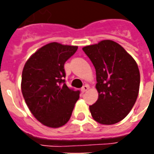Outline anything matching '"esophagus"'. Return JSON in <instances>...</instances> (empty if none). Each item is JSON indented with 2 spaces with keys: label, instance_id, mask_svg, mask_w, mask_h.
Listing matches in <instances>:
<instances>
[{
  "label": "esophagus",
  "instance_id": "34e87169",
  "mask_svg": "<svg viewBox=\"0 0 154 154\" xmlns=\"http://www.w3.org/2000/svg\"><path fill=\"white\" fill-rule=\"evenodd\" d=\"M88 89H89V86H88V85H85V86H83V87H82L81 91H82V92H85V91H87Z\"/></svg>",
  "mask_w": 154,
  "mask_h": 154
}]
</instances>
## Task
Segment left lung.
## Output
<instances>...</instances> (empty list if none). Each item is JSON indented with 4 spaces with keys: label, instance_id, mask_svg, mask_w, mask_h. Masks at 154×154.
Segmentation results:
<instances>
[{
    "label": "left lung",
    "instance_id": "obj_1",
    "mask_svg": "<svg viewBox=\"0 0 154 154\" xmlns=\"http://www.w3.org/2000/svg\"><path fill=\"white\" fill-rule=\"evenodd\" d=\"M96 69L98 100L90 106L97 122L114 125L129 113L139 90L140 74L134 59L112 40H102L82 48Z\"/></svg>",
    "mask_w": 154,
    "mask_h": 154
}]
</instances>
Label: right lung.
<instances>
[{"label":"right lung","mask_w":154,"mask_h":154,"mask_svg":"<svg viewBox=\"0 0 154 154\" xmlns=\"http://www.w3.org/2000/svg\"><path fill=\"white\" fill-rule=\"evenodd\" d=\"M77 50V46L50 43L36 51L24 67L23 97L31 113L44 125H64L79 99L80 91L69 88L64 79V63Z\"/></svg>","instance_id":"1"}]
</instances>
